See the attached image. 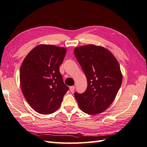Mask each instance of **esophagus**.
Returning <instances> with one entry per match:
<instances>
[{
	"label": "esophagus",
	"instance_id": "34e87169",
	"mask_svg": "<svg viewBox=\"0 0 147 147\" xmlns=\"http://www.w3.org/2000/svg\"><path fill=\"white\" fill-rule=\"evenodd\" d=\"M74 90H75V86H72L70 87V92H73L74 91Z\"/></svg>",
	"mask_w": 147,
	"mask_h": 147
}]
</instances>
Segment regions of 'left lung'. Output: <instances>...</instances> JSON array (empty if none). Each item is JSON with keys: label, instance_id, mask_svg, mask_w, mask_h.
Instances as JSON below:
<instances>
[{"label": "left lung", "instance_id": "obj_1", "mask_svg": "<svg viewBox=\"0 0 147 147\" xmlns=\"http://www.w3.org/2000/svg\"><path fill=\"white\" fill-rule=\"evenodd\" d=\"M74 54L88 82L83 93H74L80 108L90 115L103 112L112 104L121 85L118 62L107 49L94 45L75 48Z\"/></svg>", "mask_w": 147, "mask_h": 147}]
</instances>
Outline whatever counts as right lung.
Returning a JSON list of instances; mask_svg holds the SVG:
<instances>
[{"instance_id": "add662e5", "label": "right lung", "mask_w": 147, "mask_h": 147, "mask_svg": "<svg viewBox=\"0 0 147 147\" xmlns=\"http://www.w3.org/2000/svg\"><path fill=\"white\" fill-rule=\"evenodd\" d=\"M66 51L63 47L39 45L28 53L21 64L22 92L31 107L39 113H54L69 90L59 72Z\"/></svg>"}]
</instances>
